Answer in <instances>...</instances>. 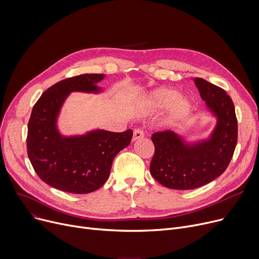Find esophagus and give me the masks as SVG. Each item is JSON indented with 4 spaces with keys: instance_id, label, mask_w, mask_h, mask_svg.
Listing matches in <instances>:
<instances>
[{
    "instance_id": "esophagus-1",
    "label": "esophagus",
    "mask_w": 259,
    "mask_h": 259,
    "mask_svg": "<svg viewBox=\"0 0 259 259\" xmlns=\"http://www.w3.org/2000/svg\"><path fill=\"white\" fill-rule=\"evenodd\" d=\"M145 137V133L141 129H135L133 132V141H138Z\"/></svg>"
}]
</instances>
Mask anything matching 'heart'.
<instances>
[{
    "label": "heart",
    "instance_id": "obj_1",
    "mask_svg": "<svg viewBox=\"0 0 259 259\" xmlns=\"http://www.w3.org/2000/svg\"><path fill=\"white\" fill-rule=\"evenodd\" d=\"M149 107L159 110L167 108L169 105V111L167 114V120L171 124L184 118L191 111L192 103L188 98L181 97V92L173 88L161 87L152 91L147 99Z\"/></svg>",
    "mask_w": 259,
    "mask_h": 259
}]
</instances>
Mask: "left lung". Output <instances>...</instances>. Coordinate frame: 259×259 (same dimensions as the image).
<instances>
[{
    "instance_id": "obj_1",
    "label": "left lung",
    "mask_w": 259,
    "mask_h": 259,
    "mask_svg": "<svg viewBox=\"0 0 259 259\" xmlns=\"http://www.w3.org/2000/svg\"><path fill=\"white\" fill-rule=\"evenodd\" d=\"M194 83L216 125L207 139L187 141L171 130L152 135L155 152L151 175L160 185L175 190H191L222 175L233 156L237 143L234 104L226 91L203 78Z\"/></svg>"
}]
</instances>
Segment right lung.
Wrapping results in <instances>:
<instances>
[{
  "mask_svg": "<svg viewBox=\"0 0 259 259\" xmlns=\"http://www.w3.org/2000/svg\"><path fill=\"white\" fill-rule=\"evenodd\" d=\"M105 74H81L48 88L33 106L28 122L27 152L31 165L47 185L61 191L86 194L108 180L116 154L130 145L132 130L115 133L94 129L63 135L58 127L62 107L71 92L98 94Z\"/></svg>",
  "mask_w": 259,
  "mask_h": 259,
  "instance_id": "1",
  "label": "right lung"
}]
</instances>
